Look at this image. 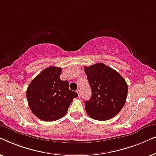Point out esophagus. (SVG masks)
I'll list each match as a JSON object with an SVG mask.
<instances>
[{
    "mask_svg": "<svg viewBox=\"0 0 156 156\" xmlns=\"http://www.w3.org/2000/svg\"><path fill=\"white\" fill-rule=\"evenodd\" d=\"M76 93L78 94L79 97H80V96H81V91H80V89H77V90H76Z\"/></svg>",
    "mask_w": 156,
    "mask_h": 156,
    "instance_id": "34e87169",
    "label": "esophagus"
}]
</instances>
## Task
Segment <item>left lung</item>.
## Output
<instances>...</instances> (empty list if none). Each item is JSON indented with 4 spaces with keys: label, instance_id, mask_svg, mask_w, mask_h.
Instances as JSON below:
<instances>
[{
    "label": "left lung",
    "instance_id": "obj_1",
    "mask_svg": "<svg viewBox=\"0 0 156 156\" xmlns=\"http://www.w3.org/2000/svg\"><path fill=\"white\" fill-rule=\"evenodd\" d=\"M91 96L85 102L89 117L98 121L112 119L122 109L126 100L128 85L119 72L103 63L84 67Z\"/></svg>",
    "mask_w": 156,
    "mask_h": 156
}]
</instances>
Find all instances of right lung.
I'll return each instance as SVG.
<instances>
[{
	"label": "right lung",
	"instance_id": "1",
	"mask_svg": "<svg viewBox=\"0 0 156 156\" xmlns=\"http://www.w3.org/2000/svg\"><path fill=\"white\" fill-rule=\"evenodd\" d=\"M62 69L49 67L33 79L26 97L31 112L38 119L53 121L62 118L77 93L69 90L68 81L60 80Z\"/></svg>",
	"mask_w": 156,
	"mask_h": 156
}]
</instances>
